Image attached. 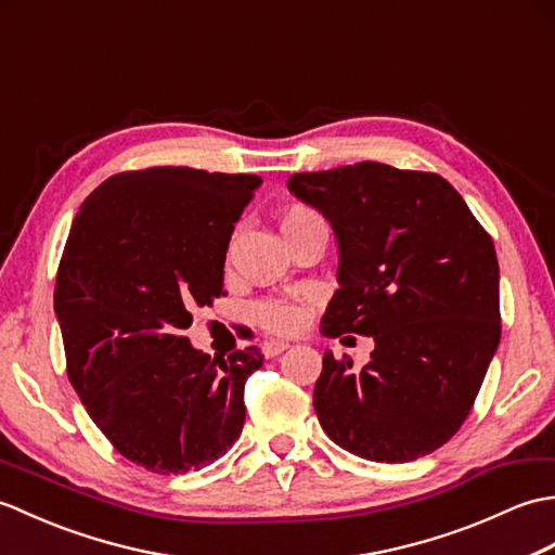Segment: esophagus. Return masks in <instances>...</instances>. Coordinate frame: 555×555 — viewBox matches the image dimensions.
<instances>
[{"mask_svg": "<svg viewBox=\"0 0 555 555\" xmlns=\"http://www.w3.org/2000/svg\"><path fill=\"white\" fill-rule=\"evenodd\" d=\"M286 348H288V344H284V340H274V338H269V340H264V344H262L264 358H276V356H281V352H284Z\"/></svg>", "mask_w": 555, "mask_h": 555, "instance_id": "obj_1", "label": "esophagus"}]
</instances>
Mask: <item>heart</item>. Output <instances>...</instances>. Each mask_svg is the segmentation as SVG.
<instances>
[{
  "label": "heart",
  "mask_w": 555,
  "mask_h": 555,
  "mask_svg": "<svg viewBox=\"0 0 555 555\" xmlns=\"http://www.w3.org/2000/svg\"><path fill=\"white\" fill-rule=\"evenodd\" d=\"M314 211L308 207H293L286 211L284 221H281V227L291 221H298L305 217H312ZM255 317L257 322L262 324L267 332L271 334H281V336H288V334H296L298 328L305 324V312L300 305L296 302H288V300H267V302H259L255 308Z\"/></svg>",
  "instance_id": "obj_1"
}]
</instances>
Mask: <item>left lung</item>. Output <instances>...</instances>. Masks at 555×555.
<instances>
[{
    "label": "left lung",
    "mask_w": 555,
    "mask_h": 555,
    "mask_svg": "<svg viewBox=\"0 0 555 555\" xmlns=\"http://www.w3.org/2000/svg\"><path fill=\"white\" fill-rule=\"evenodd\" d=\"M288 191L338 241V291L320 332L374 338L360 372L324 352L322 429L374 463L429 455L467 420L501 340L491 235L439 173L358 162L293 173Z\"/></svg>",
    "instance_id": "left-lung-1"
}]
</instances>
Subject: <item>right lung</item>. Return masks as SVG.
Returning a JSON list of instances; mask_svg holds the SVG:
<instances>
[{
    "mask_svg": "<svg viewBox=\"0 0 555 555\" xmlns=\"http://www.w3.org/2000/svg\"><path fill=\"white\" fill-rule=\"evenodd\" d=\"M262 183L191 167L124 171L80 205L56 271L66 372L131 463L183 475L241 436L255 346L209 358L183 334L223 293L233 223Z\"/></svg>",
    "mask_w": 555,
    "mask_h": 555,
    "instance_id": "obj_1",
    "label": "right lung"
}]
</instances>
